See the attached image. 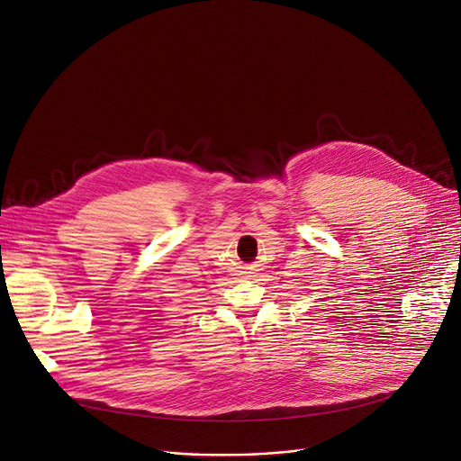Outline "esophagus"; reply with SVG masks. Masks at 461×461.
Masks as SVG:
<instances>
[{
    "label": "esophagus",
    "instance_id": "esophagus-1",
    "mask_svg": "<svg viewBox=\"0 0 461 461\" xmlns=\"http://www.w3.org/2000/svg\"><path fill=\"white\" fill-rule=\"evenodd\" d=\"M240 276L241 278H251L253 275H251V271H249V267H243L241 271H240Z\"/></svg>",
    "mask_w": 461,
    "mask_h": 461
}]
</instances>
